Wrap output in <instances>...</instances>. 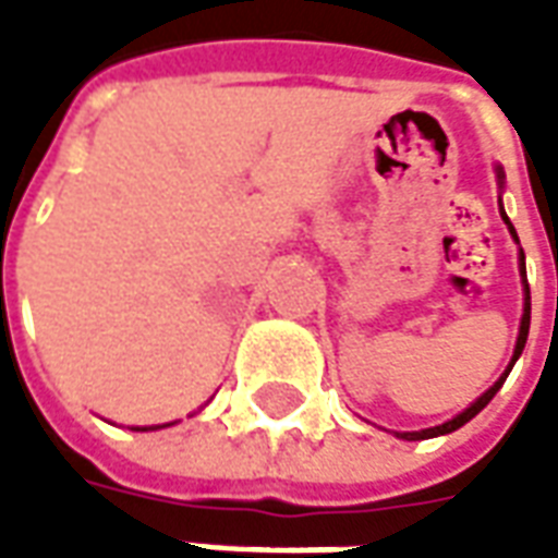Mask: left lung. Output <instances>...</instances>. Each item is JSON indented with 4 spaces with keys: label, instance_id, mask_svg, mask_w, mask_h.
<instances>
[{
    "label": "left lung",
    "instance_id": "1",
    "mask_svg": "<svg viewBox=\"0 0 558 558\" xmlns=\"http://www.w3.org/2000/svg\"><path fill=\"white\" fill-rule=\"evenodd\" d=\"M496 179H499V187H502V167H496ZM499 211H502V220L508 223V232L514 235V242L520 244V239H517V230H514V223L508 220V215H505V208H502V199H499ZM520 271H523V290H526V299H523V319H520V335H517V347H514V355H511V364H508V371H505L496 383H493L484 395H481L472 407H466V410L460 412V415H454L451 421H445V424H439V427H427V430H412V433H398L400 439H410V442H415V439H433V436H445V433H451L457 430V427H463L466 421H472L475 415H478L487 403H490L493 398H496V391L502 388V383L508 379V374H511V367H514V362L520 359V352H523V347H526V338H529V314H532V302H529V283H526V256H523V251H520Z\"/></svg>",
    "mask_w": 558,
    "mask_h": 558
}]
</instances>
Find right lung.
I'll use <instances>...</instances> for the list:
<instances>
[{
    "label": "right lung",
    "mask_w": 558,
    "mask_h": 558,
    "mask_svg": "<svg viewBox=\"0 0 558 558\" xmlns=\"http://www.w3.org/2000/svg\"><path fill=\"white\" fill-rule=\"evenodd\" d=\"M167 427V424H163ZM137 430H158V427H137Z\"/></svg>",
    "instance_id": "right-lung-1"
}]
</instances>
